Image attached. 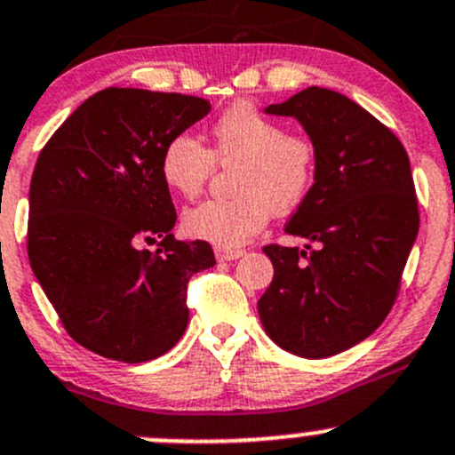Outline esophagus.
Wrapping results in <instances>:
<instances>
[{"label":"esophagus","mask_w":455,"mask_h":455,"mask_svg":"<svg viewBox=\"0 0 455 455\" xmlns=\"http://www.w3.org/2000/svg\"><path fill=\"white\" fill-rule=\"evenodd\" d=\"M244 255V251H237V249H220V246H215V259L218 261H231V259H237V257Z\"/></svg>","instance_id":"34e87169"}]
</instances>
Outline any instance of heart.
<instances>
[{
	"label": "heart",
	"instance_id": "heart-1",
	"mask_svg": "<svg viewBox=\"0 0 455 455\" xmlns=\"http://www.w3.org/2000/svg\"><path fill=\"white\" fill-rule=\"evenodd\" d=\"M215 163L240 164L237 198L206 200L187 209L182 228L196 240L237 249L266 227L273 211L288 213L308 198L316 178V147L251 103H235L215 118L211 149L191 134L173 136L160 156V173L173 191L196 198Z\"/></svg>",
	"mask_w": 455,
	"mask_h": 455
}]
</instances>
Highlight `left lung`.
Instances as JSON below:
<instances>
[{"instance_id": "left-lung-1", "label": "left lung", "mask_w": 455, "mask_h": 455, "mask_svg": "<svg viewBox=\"0 0 455 455\" xmlns=\"http://www.w3.org/2000/svg\"><path fill=\"white\" fill-rule=\"evenodd\" d=\"M266 114L304 125L316 178L286 224L308 240L306 251L264 246L275 275L257 310L279 347L325 359L368 339L396 301L420 224L410 158L368 109L325 87H306Z\"/></svg>"}]
</instances>
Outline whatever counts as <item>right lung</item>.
Instances as JSON below:
<instances>
[{"label": "right lung", "instance_id": "add662e5", "mask_svg": "<svg viewBox=\"0 0 455 455\" xmlns=\"http://www.w3.org/2000/svg\"><path fill=\"white\" fill-rule=\"evenodd\" d=\"M211 109L169 92L108 87L45 142L30 180L28 259L63 328L105 359L145 363L189 323L187 283L211 268L206 242H180L160 156ZM161 237L158 251L139 250Z\"/></svg>", "mask_w": 455, "mask_h": 455}]
</instances>
